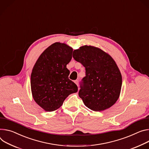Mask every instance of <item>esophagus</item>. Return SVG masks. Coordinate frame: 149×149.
Masks as SVG:
<instances>
[{
	"instance_id": "esophagus-1",
	"label": "esophagus",
	"mask_w": 149,
	"mask_h": 149,
	"mask_svg": "<svg viewBox=\"0 0 149 149\" xmlns=\"http://www.w3.org/2000/svg\"><path fill=\"white\" fill-rule=\"evenodd\" d=\"M74 83H75V84H76L77 86H78V80H75V81H74Z\"/></svg>"
}]
</instances>
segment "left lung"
I'll use <instances>...</instances> for the list:
<instances>
[{
	"label": "left lung",
	"instance_id": "obj_1",
	"mask_svg": "<svg viewBox=\"0 0 149 149\" xmlns=\"http://www.w3.org/2000/svg\"><path fill=\"white\" fill-rule=\"evenodd\" d=\"M72 56L86 68L78 93L84 104L94 111L113 106L122 87V75L113 59L100 48L87 45L74 50Z\"/></svg>",
	"mask_w": 149,
	"mask_h": 149
}]
</instances>
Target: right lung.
<instances>
[{"instance_id": "obj_1", "label": "right lung", "mask_w": 149, "mask_h": 149, "mask_svg": "<svg viewBox=\"0 0 149 149\" xmlns=\"http://www.w3.org/2000/svg\"><path fill=\"white\" fill-rule=\"evenodd\" d=\"M73 49L56 42L39 56L31 74V89L34 101L47 112L56 111L70 94L78 91L68 78L66 65L72 59Z\"/></svg>"}]
</instances>
